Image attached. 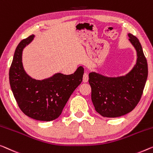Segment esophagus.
<instances>
[{"label":"esophagus","instance_id":"34e87169","mask_svg":"<svg viewBox=\"0 0 153 153\" xmlns=\"http://www.w3.org/2000/svg\"><path fill=\"white\" fill-rule=\"evenodd\" d=\"M88 80V75L87 73H84L83 75V78H82L83 82H87Z\"/></svg>","mask_w":153,"mask_h":153}]
</instances>
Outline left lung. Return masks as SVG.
Here are the masks:
<instances>
[{
    "label": "left lung",
    "instance_id": "obj_1",
    "mask_svg": "<svg viewBox=\"0 0 153 153\" xmlns=\"http://www.w3.org/2000/svg\"><path fill=\"white\" fill-rule=\"evenodd\" d=\"M128 37L137 54L131 72L119 77H107L93 72L88 75L91 100L95 111L103 117H117L130 113L143 94L148 77L147 60L139 40L131 33Z\"/></svg>",
    "mask_w": 153,
    "mask_h": 153
}]
</instances>
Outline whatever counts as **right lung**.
<instances>
[{
    "label": "right lung",
    "mask_w": 153,
    "mask_h": 153,
    "mask_svg": "<svg viewBox=\"0 0 153 153\" xmlns=\"http://www.w3.org/2000/svg\"><path fill=\"white\" fill-rule=\"evenodd\" d=\"M33 37L31 35L21 40L16 49L9 74L10 83L22 113L32 119L49 122L61 115L70 96L82 81L84 69L79 67L73 74H58L41 81L32 79L22 67V53Z\"/></svg>",
    "instance_id": "add662e5"
}]
</instances>
